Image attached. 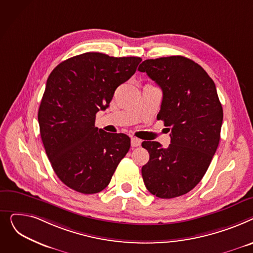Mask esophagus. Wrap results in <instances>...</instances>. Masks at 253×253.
I'll use <instances>...</instances> for the list:
<instances>
[{
    "label": "esophagus",
    "mask_w": 253,
    "mask_h": 253,
    "mask_svg": "<svg viewBox=\"0 0 253 253\" xmlns=\"http://www.w3.org/2000/svg\"><path fill=\"white\" fill-rule=\"evenodd\" d=\"M141 143H142V141L140 140V139H138V138H131L130 139V144H131V147H138V146H140L141 145Z\"/></svg>",
    "instance_id": "esophagus-1"
}]
</instances>
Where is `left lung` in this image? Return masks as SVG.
Segmentation results:
<instances>
[{
	"label": "left lung",
	"instance_id": "1",
	"mask_svg": "<svg viewBox=\"0 0 253 253\" xmlns=\"http://www.w3.org/2000/svg\"><path fill=\"white\" fill-rule=\"evenodd\" d=\"M138 70L162 90L157 120L171 130L168 148L142 143L150 156L142 168L143 181L156 197H179L201 181L217 149L222 107L215 84L199 64L183 56L148 59Z\"/></svg>",
	"mask_w": 253,
	"mask_h": 253
}]
</instances>
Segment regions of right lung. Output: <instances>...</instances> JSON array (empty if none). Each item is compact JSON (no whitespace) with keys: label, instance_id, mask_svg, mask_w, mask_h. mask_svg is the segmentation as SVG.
I'll return each mask as SVG.
<instances>
[{"label":"right lung","instance_id":"add662e5","mask_svg":"<svg viewBox=\"0 0 253 253\" xmlns=\"http://www.w3.org/2000/svg\"><path fill=\"white\" fill-rule=\"evenodd\" d=\"M141 61L140 57L87 52L50 73L38 113L41 138L55 173L70 189L83 194L101 192L128 152L126 135L104 131L95 120Z\"/></svg>","mask_w":253,"mask_h":253}]
</instances>
